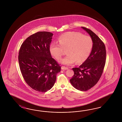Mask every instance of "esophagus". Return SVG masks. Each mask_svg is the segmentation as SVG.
<instances>
[{
	"mask_svg": "<svg viewBox=\"0 0 122 122\" xmlns=\"http://www.w3.org/2000/svg\"><path fill=\"white\" fill-rule=\"evenodd\" d=\"M61 69L62 70H68V68L67 67H65V66H62L61 67Z\"/></svg>",
	"mask_w": 122,
	"mask_h": 122,
	"instance_id": "34e87169",
	"label": "esophagus"
}]
</instances>
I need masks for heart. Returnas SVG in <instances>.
I'll return each mask as SVG.
<instances>
[{
	"instance_id": "b5f03b06",
	"label": "heart",
	"mask_w": 122,
	"mask_h": 122,
	"mask_svg": "<svg viewBox=\"0 0 122 122\" xmlns=\"http://www.w3.org/2000/svg\"><path fill=\"white\" fill-rule=\"evenodd\" d=\"M59 43H51L49 51L56 59H60L63 56L64 50H66L67 56L59 63L63 65H71L76 62L81 63L85 62L92 50V38L82 33L69 32L64 33L59 37Z\"/></svg>"
}]
</instances>
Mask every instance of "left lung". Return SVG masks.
I'll use <instances>...</instances> for the list:
<instances>
[{"instance_id":"1","label":"left lung","mask_w":122,"mask_h":122,"mask_svg":"<svg viewBox=\"0 0 122 122\" xmlns=\"http://www.w3.org/2000/svg\"><path fill=\"white\" fill-rule=\"evenodd\" d=\"M92 38L93 46L91 53L79 67L72 68L74 74L70 80L75 89L87 91L97 83L103 72L106 60V50L102 41L91 30L81 27Z\"/></svg>"}]
</instances>
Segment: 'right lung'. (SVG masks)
<instances>
[{
	"instance_id": "1",
	"label": "right lung",
	"mask_w": 122,
	"mask_h": 122,
	"mask_svg": "<svg viewBox=\"0 0 122 122\" xmlns=\"http://www.w3.org/2000/svg\"><path fill=\"white\" fill-rule=\"evenodd\" d=\"M53 34L38 32L24 41L19 51V63L26 83L34 90L46 92L51 89L61 66L49 51Z\"/></svg>"
}]
</instances>
